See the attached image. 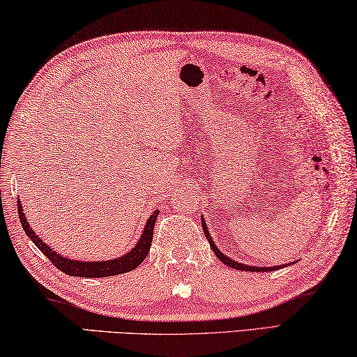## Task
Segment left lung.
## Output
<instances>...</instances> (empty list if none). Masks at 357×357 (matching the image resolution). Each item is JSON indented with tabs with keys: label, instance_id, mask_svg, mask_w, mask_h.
I'll return each instance as SVG.
<instances>
[{
	"label": "left lung",
	"instance_id": "8db88e82",
	"mask_svg": "<svg viewBox=\"0 0 357 357\" xmlns=\"http://www.w3.org/2000/svg\"><path fill=\"white\" fill-rule=\"evenodd\" d=\"M201 225H202V229H204V234H206V237H207V241H208V243H210V248H212V251L215 255H217V258L221 261V262H225L226 266H229V267H232V268H237V271H245V272H271V271H275V268H282L283 266H289V264H283V266H275V267H258V266H248V264H242V262H237V261H234V259H231L229 256H226L223 251H220V248L217 247V243L213 242V238H212V236H210V232H208V227H207V223L206 221H204V217H201ZM294 264V262H293Z\"/></svg>",
	"mask_w": 357,
	"mask_h": 357
}]
</instances>
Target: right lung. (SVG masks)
<instances>
[{"label":"right lung","mask_w":357,"mask_h":357,"mask_svg":"<svg viewBox=\"0 0 357 357\" xmlns=\"http://www.w3.org/2000/svg\"><path fill=\"white\" fill-rule=\"evenodd\" d=\"M17 207H19V218L22 221L23 231L26 232V236L31 238V242L36 245L40 251H43L47 258L54 262L55 267L60 268L61 272L68 273V275L86 277V278L120 275V273L131 272L132 268H136L140 262L147 258L150 245H151V238H153L155 221L158 217V210H155V212L150 215L147 223H145L144 231L140 234L137 243L123 256H119V258L107 259V261H79V259H69L68 256L60 255L56 250H54L45 242H43V238H39L38 234L33 231V227L30 226V223H28L25 213H23V207L20 201L17 202Z\"/></svg>","instance_id":"add662e5"}]
</instances>
